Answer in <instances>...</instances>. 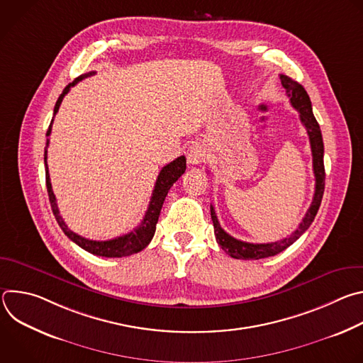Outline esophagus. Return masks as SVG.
I'll list each match as a JSON object with an SVG mask.
<instances>
[{
    "instance_id": "1",
    "label": "esophagus",
    "mask_w": 363,
    "mask_h": 363,
    "mask_svg": "<svg viewBox=\"0 0 363 363\" xmlns=\"http://www.w3.org/2000/svg\"><path fill=\"white\" fill-rule=\"evenodd\" d=\"M205 157H206L205 149H203L201 145H194V146H191L189 150H188V162H189L191 165H199V164H202V162L205 161Z\"/></svg>"
}]
</instances>
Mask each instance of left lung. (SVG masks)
<instances>
[{"mask_svg": "<svg viewBox=\"0 0 363 363\" xmlns=\"http://www.w3.org/2000/svg\"><path fill=\"white\" fill-rule=\"evenodd\" d=\"M280 80H281L283 87L286 89V93L290 99L291 106L298 112L300 121L308 135L310 147H312V157H313V172H315V178H316L315 195H313L312 205H310V208L307 210V213H306L303 221L298 224L297 230L287 238H283L276 242H267V244L245 242V241L237 240V238L231 237L230 234H227L221 228L214 206L211 205V218H213V224H214V233H216L217 242L228 255H231L233 258H238V260H258V258L272 257V255L281 252L289 245H291L310 227V224L313 223V220L319 211V206H320L323 192H325V177H326L325 175V164H323L325 147H323V138H322L320 126H319V123L313 115V111H312V101H310V97H308L307 91L304 90V87L301 84H298L296 80H293L284 74H280Z\"/></svg>", "mask_w": 363, "mask_h": 363, "instance_id": "left-lung-1", "label": "left lung"}]
</instances>
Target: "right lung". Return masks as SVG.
<instances>
[{
	"mask_svg": "<svg viewBox=\"0 0 363 363\" xmlns=\"http://www.w3.org/2000/svg\"><path fill=\"white\" fill-rule=\"evenodd\" d=\"M94 74V72L86 73L79 76L77 79H74L72 83H69L66 86V89L63 90V93L59 96L56 106H55V116L59 112V108L63 101V97L69 93L70 87H73L74 84H77L80 80H83L84 77H89ZM53 119H51V123L48 126L47 130V136H50L51 133V125H53ZM47 146H48V139L45 143V149H44V164H45V185H47V192H48V199L51 203V210H53V214L60 225V228L63 230V233L73 241L76 242L79 247H82L83 250L94 254V255H100V257H128L132 254H136L139 251H142L152 240L155 230H157V223L162 210L164 201L168 195V191L171 189V186L179 179V177L185 172L186 169V160L185 157H179L175 161L169 162L167 167H164L158 175L157 184H155L150 201H149V206L145 213V217L140 223V225L138 228H135L133 231L116 237L113 240H108V241H94V240H87L76 233H73L65 223V220L60 216V211L57 208V202H56V195L51 189V182H50V174H48V167H47Z\"/></svg>",
	"mask_w": 363,
	"mask_h": 363,
	"instance_id": "obj_1",
	"label": "right lung"
}]
</instances>
